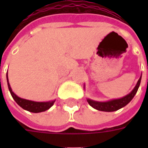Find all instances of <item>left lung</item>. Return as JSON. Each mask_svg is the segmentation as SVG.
<instances>
[{
    "label": "left lung",
    "instance_id": "8db88e82",
    "mask_svg": "<svg viewBox=\"0 0 148 148\" xmlns=\"http://www.w3.org/2000/svg\"><path fill=\"white\" fill-rule=\"evenodd\" d=\"M140 81H141V75H140V78L138 80V83L135 85L134 88L131 90V92H130L128 95H127L126 96H124L121 98L113 99V100H110L108 101H97L88 98L87 101L92 108L97 110L112 112V111L119 110L121 108H124V106H126L134 98V95L138 91V88H139ZM84 89H85V85H84Z\"/></svg>",
    "mask_w": 148,
    "mask_h": 148
}]
</instances>
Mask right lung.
<instances>
[{"mask_svg":"<svg viewBox=\"0 0 148 148\" xmlns=\"http://www.w3.org/2000/svg\"><path fill=\"white\" fill-rule=\"evenodd\" d=\"M7 81H8V89L10 90V95H11L12 97L14 98V100L16 101V103L20 107H21L23 109L27 110V111H30V112L32 113L43 112V111H45V110H48L49 108H51L53 105L54 102H55L56 100L46 101V102H38V101H30V100H26V99L21 98V97L17 96L12 91V89L10 88L9 81H8V74H7Z\"/></svg>","mask_w":148,"mask_h":148,"instance_id":"right-lung-1","label":"right lung"}]
</instances>
